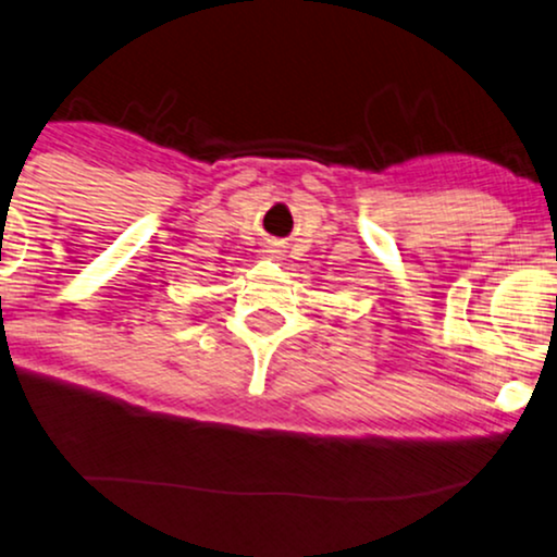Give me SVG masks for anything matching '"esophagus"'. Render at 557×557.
Returning a JSON list of instances; mask_svg holds the SVG:
<instances>
[{
    "label": "esophagus",
    "instance_id": "esophagus-1",
    "mask_svg": "<svg viewBox=\"0 0 557 557\" xmlns=\"http://www.w3.org/2000/svg\"><path fill=\"white\" fill-rule=\"evenodd\" d=\"M267 255H270V257H277V255H280V249H277V246H270V249H267Z\"/></svg>",
    "mask_w": 557,
    "mask_h": 557
}]
</instances>
